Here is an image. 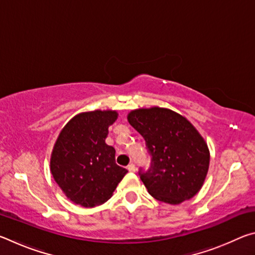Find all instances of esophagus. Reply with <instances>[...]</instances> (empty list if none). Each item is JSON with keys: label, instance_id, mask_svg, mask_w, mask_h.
<instances>
[{"label": "esophagus", "instance_id": "esophagus-1", "mask_svg": "<svg viewBox=\"0 0 255 255\" xmlns=\"http://www.w3.org/2000/svg\"><path fill=\"white\" fill-rule=\"evenodd\" d=\"M127 169H128L129 172H136V166H135V164H133V163L129 164V165L127 166Z\"/></svg>", "mask_w": 255, "mask_h": 255}]
</instances>
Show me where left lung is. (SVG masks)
<instances>
[{"label":"left lung","mask_w":255,"mask_h":255,"mask_svg":"<svg viewBox=\"0 0 255 255\" xmlns=\"http://www.w3.org/2000/svg\"><path fill=\"white\" fill-rule=\"evenodd\" d=\"M128 122L143 136L150 156L148 169L138 171L149 195L170 205L191 199L204 184L210 159L197 129L181 115L158 107L133 110Z\"/></svg>","instance_id":"obj_1"}]
</instances>
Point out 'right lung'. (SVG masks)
Masks as SVG:
<instances>
[{
    "mask_svg": "<svg viewBox=\"0 0 255 255\" xmlns=\"http://www.w3.org/2000/svg\"><path fill=\"white\" fill-rule=\"evenodd\" d=\"M116 111L96 110L75 116L60 131L50 171L68 199L86 208L105 204L127 170L116 164V149L106 144Z\"/></svg>",
    "mask_w": 255,
    "mask_h": 255,
    "instance_id": "right-lung-1",
    "label": "right lung"
}]
</instances>
